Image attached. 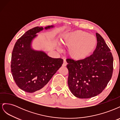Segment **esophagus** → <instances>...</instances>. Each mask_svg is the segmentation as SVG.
<instances>
[{
	"label": "esophagus",
	"mask_w": 120,
	"mask_h": 120,
	"mask_svg": "<svg viewBox=\"0 0 120 120\" xmlns=\"http://www.w3.org/2000/svg\"><path fill=\"white\" fill-rule=\"evenodd\" d=\"M67 61L66 60H64V63H63V67H66L67 66Z\"/></svg>",
	"instance_id": "esophagus-1"
}]
</instances>
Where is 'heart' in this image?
I'll list each match as a JSON object with an SVG mask.
<instances>
[{
	"instance_id": "heart-1",
	"label": "heart",
	"mask_w": 120,
	"mask_h": 120,
	"mask_svg": "<svg viewBox=\"0 0 120 120\" xmlns=\"http://www.w3.org/2000/svg\"><path fill=\"white\" fill-rule=\"evenodd\" d=\"M61 42L68 48V54L75 60H82L91 56L97 45L95 36L83 30H76L64 34Z\"/></svg>"
}]
</instances>
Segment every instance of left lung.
<instances>
[{
    "instance_id": "obj_1",
    "label": "left lung",
    "mask_w": 120,
    "mask_h": 120,
    "mask_svg": "<svg viewBox=\"0 0 120 120\" xmlns=\"http://www.w3.org/2000/svg\"><path fill=\"white\" fill-rule=\"evenodd\" d=\"M97 45L93 53L82 60L67 59L68 83L77 98L88 99L99 95L106 88L113 71V57L104 38L96 34Z\"/></svg>"
}]
</instances>
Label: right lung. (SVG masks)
<instances>
[{"label":"right lung","instance_id":"right-lung-1","mask_svg":"<svg viewBox=\"0 0 120 120\" xmlns=\"http://www.w3.org/2000/svg\"><path fill=\"white\" fill-rule=\"evenodd\" d=\"M54 27L37 26L27 31L16 42L12 50L11 71L16 84L24 91L39 92L61 67L63 60L49 56L43 50L34 49L32 41L43 30Z\"/></svg>","mask_w":120,"mask_h":120}]
</instances>
